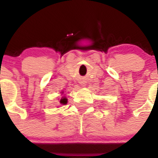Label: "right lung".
<instances>
[{
	"label": "right lung",
	"mask_w": 158,
	"mask_h": 158,
	"mask_svg": "<svg viewBox=\"0 0 158 158\" xmlns=\"http://www.w3.org/2000/svg\"><path fill=\"white\" fill-rule=\"evenodd\" d=\"M59 102L61 104H67V99L65 98V97H62V98H61V100H60Z\"/></svg>",
	"instance_id": "obj_1"
}]
</instances>
